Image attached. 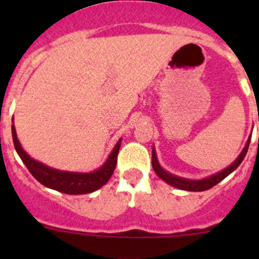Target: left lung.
I'll return each mask as SVG.
<instances>
[{"mask_svg":"<svg viewBox=\"0 0 259 259\" xmlns=\"http://www.w3.org/2000/svg\"><path fill=\"white\" fill-rule=\"evenodd\" d=\"M249 143H250V137H249V139H248L247 145H245L244 149H243L241 155L237 158V160L234 161L232 165H229L228 168H226L224 170H222L221 173H218V174H215V176L209 177V178L203 179V180H187V179H183V178H179V177L169 174L168 171H165L164 169H161V166L159 165L158 160H156L155 150H154V149H153V156H151V164H153L154 171L158 174L159 178H161L164 182L168 183V184L173 185V187H176V188H179V189L188 190V192H203V190L210 189V188H213L214 185H217L218 183H221L222 180L226 178V177H228L232 171L236 170V169L238 168L239 164H241L243 161V159H244L245 154H247Z\"/></svg>","mask_w":259,"mask_h":259,"instance_id":"1","label":"left lung"}]
</instances>
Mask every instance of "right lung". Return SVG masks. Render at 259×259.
Here are the masks:
<instances>
[{
  "instance_id": "right-lung-1",
  "label": "right lung",
  "mask_w": 259,
  "mask_h": 259,
  "mask_svg": "<svg viewBox=\"0 0 259 259\" xmlns=\"http://www.w3.org/2000/svg\"><path fill=\"white\" fill-rule=\"evenodd\" d=\"M12 139H14L15 149L20 155L21 160L23 161L28 171L35 177V179L38 180L45 187L65 193V194H88V193L95 192L104 184H106L115 170L117 153H119L120 149L119 142L115 145L113 153L110 154L106 163L96 171H93V173H69V171H61L49 168V166L44 165L42 163H38V161L30 158L18 143L14 125H12Z\"/></svg>"
}]
</instances>
